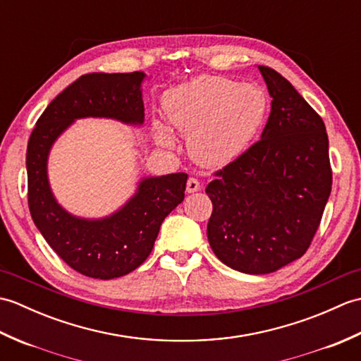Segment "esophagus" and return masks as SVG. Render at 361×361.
I'll return each mask as SVG.
<instances>
[{"mask_svg": "<svg viewBox=\"0 0 361 361\" xmlns=\"http://www.w3.org/2000/svg\"><path fill=\"white\" fill-rule=\"evenodd\" d=\"M200 189H202L200 181H198L197 178H194V176H190V178L186 183V190H188V192L192 194V192H197V190H200Z\"/></svg>", "mask_w": 361, "mask_h": 361, "instance_id": "obj_1", "label": "esophagus"}]
</instances>
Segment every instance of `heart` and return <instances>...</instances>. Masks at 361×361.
I'll list each match as a JSON object with an SVG mask.
<instances>
[{
    "label": "heart",
    "mask_w": 361,
    "mask_h": 361,
    "mask_svg": "<svg viewBox=\"0 0 361 361\" xmlns=\"http://www.w3.org/2000/svg\"><path fill=\"white\" fill-rule=\"evenodd\" d=\"M167 121L188 136L190 155L203 166L231 163L248 147L267 113V97L256 85L221 78H198L167 91ZM157 140L172 147L173 137L157 124Z\"/></svg>",
    "instance_id": "heart-1"
}]
</instances>
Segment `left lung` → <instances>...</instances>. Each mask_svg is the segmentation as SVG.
<instances>
[{
  "label": "left lung",
  "mask_w": 361,
  "mask_h": 361,
  "mask_svg": "<svg viewBox=\"0 0 361 361\" xmlns=\"http://www.w3.org/2000/svg\"><path fill=\"white\" fill-rule=\"evenodd\" d=\"M259 71L273 99L264 132L206 188L211 248L248 274L273 273L307 251L332 189L323 119L278 71Z\"/></svg>",
  "instance_id": "left-lung-1"
}]
</instances>
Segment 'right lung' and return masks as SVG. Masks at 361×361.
<instances>
[{
    "instance_id": "obj_1",
    "label": "right lung",
    "mask_w": 361,
    "mask_h": 361,
    "mask_svg": "<svg viewBox=\"0 0 361 361\" xmlns=\"http://www.w3.org/2000/svg\"><path fill=\"white\" fill-rule=\"evenodd\" d=\"M144 73H91L65 88L38 118L29 136L27 203L34 224L49 247L73 270L94 279H113L136 270L152 252L163 220L185 198L188 173L140 183L124 208L102 220L73 217L54 200L46 175L52 142L74 119L114 118L142 124Z\"/></svg>"
}]
</instances>
